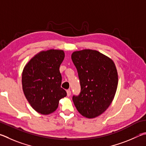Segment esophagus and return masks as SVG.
<instances>
[{
  "mask_svg": "<svg viewBox=\"0 0 146 146\" xmlns=\"http://www.w3.org/2000/svg\"><path fill=\"white\" fill-rule=\"evenodd\" d=\"M66 92H67V96H70V95H71V94L70 89L67 90V91H66Z\"/></svg>",
  "mask_w": 146,
  "mask_h": 146,
  "instance_id": "34e87169",
  "label": "esophagus"
}]
</instances>
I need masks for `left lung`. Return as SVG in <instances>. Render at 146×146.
I'll return each mask as SVG.
<instances>
[{"mask_svg": "<svg viewBox=\"0 0 146 146\" xmlns=\"http://www.w3.org/2000/svg\"><path fill=\"white\" fill-rule=\"evenodd\" d=\"M78 71L81 92L73 96L74 105L82 115L92 119L105 112L114 98L118 85L115 63L97 50L85 49L71 55Z\"/></svg>", "mask_w": 146, "mask_h": 146, "instance_id": "1", "label": "left lung"}]
</instances>
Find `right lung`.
<instances>
[{
    "instance_id": "right-lung-1",
    "label": "right lung",
    "mask_w": 146,
    "mask_h": 146,
    "mask_svg": "<svg viewBox=\"0 0 146 146\" xmlns=\"http://www.w3.org/2000/svg\"><path fill=\"white\" fill-rule=\"evenodd\" d=\"M62 50H43L25 64L22 72V89L33 109L43 115L54 112L67 93L60 87L59 67L64 59Z\"/></svg>"
}]
</instances>
